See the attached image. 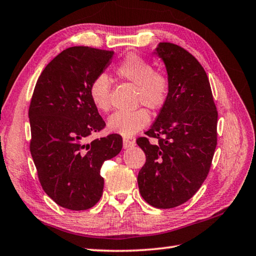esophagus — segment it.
Here are the masks:
<instances>
[{"instance_id": "1", "label": "esophagus", "mask_w": 256, "mask_h": 256, "mask_svg": "<svg viewBox=\"0 0 256 256\" xmlns=\"http://www.w3.org/2000/svg\"><path fill=\"white\" fill-rule=\"evenodd\" d=\"M135 145V142L134 140H130L128 138H124L123 140V148L126 150V148H133V146Z\"/></svg>"}]
</instances>
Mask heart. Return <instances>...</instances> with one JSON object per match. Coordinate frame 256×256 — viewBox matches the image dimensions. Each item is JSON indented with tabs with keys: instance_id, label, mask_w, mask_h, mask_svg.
Returning a JSON list of instances; mask_svg holds the SVG:
<instances>
[{
	"instance_id": "heart-1",
	"label": "heart",
	"mask_w": 256,
	"mask_h": 256,
	"mask_svg": "<svg viewBox=\"0 0 256 256\" xmlns=\"http://www.w3.org/2000/svg\"><path fill=\"white\" fill-rule=\"evenodd\" d=\"M118 78L136 86L135 102L144 104L152 111H158L166 104L170 92V80L167 74L154 70L153 64L136 54H130L118 64ZM111 84L106 74H100L92 81L89 89L90 99L101 112L111 108ZM150 122V114L145 108L133 112H116L108 120V130L123 138H132Z\"/></svg>"
}]
</instances>
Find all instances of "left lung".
<instances>
[{"instance_id":"obj_1","label":"left lung","mask_w":256,"mask_h":256,"mask_svg":"<svg viewBox=\"0 0 256 256\" xmlns=\"http://www.w3.org/2000/svg\"><path fill=\"white\" fill-rule=\"evenodd\" d=\"M165 64L170 92L154 124L136 143L146 162L140 170V196L155 208L186 202L208 175L216 146L218 112L204 69L192 54L170 42L154 52ZM148 137L159 140L150 144Z\"/></svg>"}]
</instances>
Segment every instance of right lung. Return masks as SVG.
Segmentation results:
<instances>
[{
	"mask_svg": "<svg viewBox=\"0 0 256 256\" xmlns=\"http://www.w3.org/2000/svg\"><path fill=\"white\" fill-rule=\"evenodd\" d=\"M113 54L84 46L67 48L42 70L32 96L30 154L38 178L47 196L69 210H86L100 200L101 166L122 150L118 134L86 142L106 125L89 89Z\"/></svg>",
	"mask_w": 256,
	"mask_h": 256,
	"instance_id": "add662e5",
	"label": "right lung"
}]
</instances>
